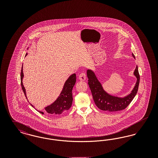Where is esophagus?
I'll use <instances>...</instances> for the list:
<instances>
[{
	"label": "esophagus",
	"instance_id": "1",
	"mask_svg": "<svg viewBox=\"0 0 158 158\" xmlns=\"http://www.w3.org/2000/svg\"><path fill=\"white\" fill-rule=\"evenodd\" d=\"M86 75L85 73L82 72L81 73L79 76V80L81 81H85L86 80Z\"/></svg>",
	"mask_w": 158,
	"mask_h": 158
}]
</instances>
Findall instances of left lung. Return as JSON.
<instances>
[{
    "label": "left lung",
    "instance_id": "obj_1",
    "mask_svg": "<svg viewBox=\"0 0 158 158\" xmlns=\"http://www.w3.org/2000/svg\"><path fill=\"white\" fill-rule=\"evenodd\" d=\"M133 56L135 58L133 54ZM134 75L137 77V82L131 93L124 98H118L111 96L105 92L95 73L92 70H88L87 76L88 77V85L96 105L100 110L110 112L118 111L124 110L135 98L138 90L140 75L137 66L134 72Z\"/></svg>",
    "mask_w": 158,
    "mask_h": 158
}]
</instances>
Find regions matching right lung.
I'll list each match as a JSON object with an SVG mask.
<instances>
[{"label": "right lung", "mask_w": 158, "mask_h": 158, "mask_svg": "<svg viewBox=\"0 0 158 158\" xmlns=\"http://www.w3.org/2000/svg\"><path fill=\"white\" fill-rule=\"evenodd\" d=\"M27 55V53L26 54V56ZM23 67H22L21 72V85L22 86L23 92L25 94V96L27 98L25 89L23 85ZM76 81V74L74 73L70 76L68 78V80L66 81L64 85L63 86V90L61 91L59 98H57L56 101L54 102V103L52 104L45 107V110L47 113L52 115H60L62 113H64L70 109L73 101L72 89L75 84ZM31 105L32 107H34L33 105L31 104ZM38 111L41 114H44V112L40 111Z\"/></svg>", "instance_id": "right-lung-1"}]
</instances>
